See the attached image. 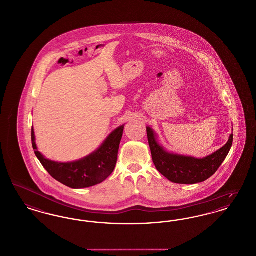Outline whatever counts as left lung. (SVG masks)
Returning <instances> with one entry per match:
<instances>
[{"mask_svg": "<svg viewBox=\"0 0 256 256\" xmlns=\"http://www.w3.org/2000/svg\"><path fill=\"white\" fill-rule=\"evenodd\" d=\"M146 133L152 161L157 170L176 184H197L212 177L224 162L234 141L232 133L228 141L220 150L204 158H196L168 152L159 144L157 134L152 128L146 126Z\"/></svg>", "mask_w": 256, "mask_h": 256, "instance_id": "left-lung-1", "label": "left lung"}]
</instances>
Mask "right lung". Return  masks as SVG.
Segmentation results:
<instances>
[{
	"mask_svg": "<svg viewBox=\"0 0 256 256\" xmlns=\"http://www.w3.org/2000/svg\"><path fill=\"white\" fill-rule=\"evenodd\" d=\"M124 126L114 130L92 154L72 162H56L46 158L38 150L33 126L31 130L32 146L42 166L55 180L72 188H90L102 183L112 174L123 136Z\"/></svg>",
	"mask_w": 256,
	"mask_h": 256,
	"instance_id": "1",
	"label": "right lung"
}]
</instances>
